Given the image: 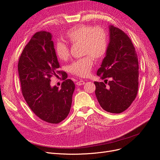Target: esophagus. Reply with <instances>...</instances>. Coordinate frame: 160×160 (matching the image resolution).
<instances>
[{
	"label": "esophagus",
	"instance_id": "obj_1",
	"mask_svg": "<svg viewBox=\"0 0 160 160\" xmlns=\"http://www.w3.org/2000/svg\"><path fill=\"white\" fill-rule=\"evenodd\" d=\"M85 84V82L82 80H80V81H78L76 82V85L77 86H81V85H83Z\"/></svg>",
	"mask_w": 160,
	"mask_h": 160
}]
</instances>
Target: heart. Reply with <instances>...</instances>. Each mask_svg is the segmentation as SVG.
I'll return each instance as SVG.
<instances>
[{
    "label": "heart",
    "mask_w": 160,
    "mask_h": 160,
    "mask_svg": "<svg viewBox=\"0 0 160 160\" xmlns=\"http://www.w3.org/2000/svg\"><path fill=\"white\" fill-rule=\"evenodd\" d=\"M68 42L72 45L81 43L82 53L86 56L72 62L68 70L73 75L86 77L94 65V58L100 60L105 56L108 49L106 31L102 27L81 24L70 29L66 34ZM58 58L62 61L70 57V48L64 43L58 42L55 48Z\"/></svg>",
    "instance_id": "obj_1"
}]
</instances>
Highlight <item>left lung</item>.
<instances>
[{
  "instance_id": "obj_1",
  "label": "left lung",
  "mask_w": 160,
  "mask_h": 160,
  "mask_svg": "<svg viewBox=\"0 0 160 160\" xmlns=\"http://www.w3.org/2000/svg\"><path fill=\"white\" fill-rule=\"evenodd\" d=\"M110 42L97 74L103 82H94L95 94L104 111L121 113L135 99L139 86L138 54L124 31L111 25ZM107 78H110L107 82Z\"/></svg>"
}]
</instances>
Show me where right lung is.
<instances>
[{"mask_svg":"<svg viewBox=\"0 0 160 160\" xmlns=\"http://www.w3.org/2000/svg\"><path fill=\"white\" fill-rule=\"evenodd\" d=\"M55 52L52 35L41 31L31 38L21 54L18 71L22 96L31 111L43 121L58 124L68 117L75 84L66 79ZM62 74L65 81L60 89L50 85L51 78Z\"/></svg>","mask_w":160,"mask_h":160,"instance_id":"1","label":"right lung"}]
</instances>
